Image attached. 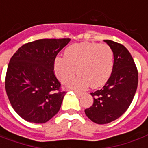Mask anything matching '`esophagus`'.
<instances>
[{
	"label": "esophagus",
	"instance_id": "esophagus-1",
	"mask_svg": "<svg viewBox=\"0 0 148 148\" xmlns=\"http://www.w3.org/2000/svg\"><path fill=\"white\" fill-rule=\"evenodd\" d=\"M74 93H75L76 95H79V96L82 95V92H80V91H74Z\"/></svg>",
	"mask_w": 148,
	"mask_h": 148
}]
</instances>
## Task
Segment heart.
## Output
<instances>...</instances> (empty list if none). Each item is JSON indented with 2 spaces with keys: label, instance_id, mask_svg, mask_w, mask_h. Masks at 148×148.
Returning a JSON list of instances; mask_svg holds the SVG:
<instances>
[{
  "label": "heart",
  "instance_id": "b5f03b06",
  "mask_svg": "<svg viewBox=\"0 0 148 148\" xmlns=\"http://www.w3.org/2000/svg\"><path fill=\"white\" fill-rule=\"evenodd\" d=\"M114 67V53L110 46L105 44L82 42L69 46L65 57H57L53 68L57 78L62 83H70L74 89H85L91 83L92 87L104 85L110 78ZM77 70H76V68Z\"/></svg>",
  "mask_w": 148,
  "mask_h": 148
}]
</instances>
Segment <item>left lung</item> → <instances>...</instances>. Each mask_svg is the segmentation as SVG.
<instances>
[{"label":"left lung","mask_w":148,"mask_h":148,"mask_svg":"<svg viewBox=\"0 0 148 148\" xmlns=\"http://www.w3.org/2000/svg\"><path fill=\"white\" fill-rule=\"evenodd\" d=\"M114 53L113 71L101 89L91 93L94 102L85 109L87 117L97 124L119 118L129 108L137 90L138 74L131 54L121 44L104 40Z\"/></svg>","instance_id":"1"}]
</instances>
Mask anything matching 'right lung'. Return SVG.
I'll return each mask as SVG.
<instances>
[{
    "label": "right lung",
    "instance_id": "obj_1",
    "mask_svg": "<svg viewBox=\"0 0 148 148\" xmlns=\"http://www.w3.org/2000/svg\"><path fill=\"white\" fill-rule=\"evenodd\" d=\"M70 39H42L25 44L11 57L5 87L14 111L24 120L45 123L60 110L66 91L54 73L58 53Z\"/></svg>",
    "mask_w": 148,
    "mask_h": 148
}]
</instances>
